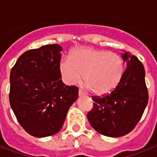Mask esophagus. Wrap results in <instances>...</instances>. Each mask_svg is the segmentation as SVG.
<instances>
[{
    "label": "esophagus",
    "instance_id": "1",
    "mask_svg": "<svg viewBox=\"0 0 157 157\" xmlns=\"http://www.w3.org/2000/svg\"><path fill=\"white\" fill-rule=\"evenodd\" d=\"M78 94H79V96H84V95H85V94H84L83 92H82V90H79Z\"/></svg>",
    "mask_w": 157,
    "mask_h": 157
}]
</instances>
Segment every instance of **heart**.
<instances>
[{"label":"heart","mask_w":157,"mask_h":157,"mask_svg":"<svg viewBox=\"0 0 157 157\" xmlns=\"http://www.w3.org/2000/svg\"><path fill=\"white\" fill-rule=\"evenodd\" d=\"M64 82L73 86L82 80L97 95L114 90L123 78L124 62L120 54L92 47L75 48L59 64Z\"/></svg>","instance_id":"b5f03b06"}]
</instances>
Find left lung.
Segmentation results:
<instances>
[{
    "label": "left lung",
    "mask_w": 157,
    "mask_h": 157,
    "mask_svg": "<svg viewBox=\"0 0 157 157\" xmlns=\"http://www.w3.org/2000/svg\"><path fill=\"white\" fill-rule=\"evenodd\" d=\"M126 69L117 87L103 98H94V107L87 118L99 134L118 138L136 126L148 102L144 65L129 52L121 53Z\"/></svg>",
    "instance_id": "obj_1"
}]
</instances>
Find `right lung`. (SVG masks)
Listing matches in <instances>:
<instances>
[{
    "mask_svg": "<svg viewBox=\"0 0 157 157\" xmlns=\"http://www.w3.org/2000/svg\"><path fill=\"white\" fill-rule=\"evenodd\" d=\"M63 48L43 45L23 53L10 71V103L16 118L32 136L45 138L61 129L78 88L62 81Z\"/></svg>",
    "mask_w": 157,
    "mask_h": 157,
    "instance_id": "add662e5",
    "label": "right lung"
}]
</instances>
